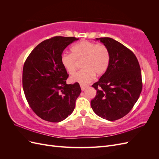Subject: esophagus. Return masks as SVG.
<instances>
[{"label": "esophagus", "mask_w": 159, "mask_h": 159, "mask_svg": "<svg viewBox=\"0 0 159 159\" xmlns=\"http://www.w3.org/2000/svg\"><path fill=\"white\" fill-rule=\"evenodd\" d=\"M80 87H81V91H84L86 88H87L88 87V85L83 84H80Z\"/></svg>", "instance_id": "34e87169"}]
</instances>
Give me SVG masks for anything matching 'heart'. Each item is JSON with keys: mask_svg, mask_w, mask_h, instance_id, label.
<instances>
[{"mask_svg": "<svg viewBox=\"0 0 159 159\" xmlns=\"http://www.w3.org/2000/svg\"><path fill=\"white\" fill-rule=\"evenodd\" d=\"M71 52L61 54V64L70 75H74L81 61L83 69L71 78L74 82L89 83L95 75H102L108 69L110 55L104 45L84 40L72 46Z\"/></svg>", "mask_w": 159, "mask_h": 159, "instance_id": "b5f03b06", "label": "heart"}]
</instances>
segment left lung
Masks as SVG:
<instances>
[{"instance_id":"8db88e82","label":"left lung","mask_w":159,"mask_h":159,"mask_svg":"<svg viewBox=\"0 0 159 159\" xmlns=\"http://www.w3.org/2000/svg\"><path fill=\"white\" fill-rule=\"evenodd\" d=\"M107 48L110 62L106 72L92 85L97 94L91 107L99 117L115 121L129 113L141 93V68L135 55L113 38H96Z\"/></svg>"}]
</instances>
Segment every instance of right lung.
<instances>
[{
	"label": "right lung",
	"mask_w": 159,
	"mask_h": 159,
	"mask_svg": "<svg viewBox=\"0 0 159 159\" xmlns=\"http://www.w3.org/2000/svg\"><path fill=\"white\" fill-rule=\"evenodd\" d=\"M78 38L55 36L40 43L26 58L22 71L24 92L30 107L45 121L57 123L74 111L81 93L78 83L67 84L61 64L66 48Z\"/></svg>",
	"instance_id": "1"
}]
</instances>
